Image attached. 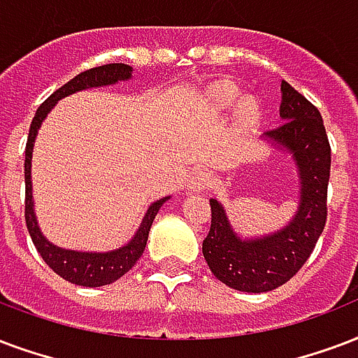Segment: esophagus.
<instances>
[{"label":"esophagus","mask_w":358,"mask_h":358,"mask_svg":"<svg viewBox=\"0 0 358 358\" xmlns=\"http://www.w3.org/2000/svg\"><path fill=\"white\" fill-rule=\"evenodd\" d=\"M208 184H210L208 173H204V171H195V173L191 174V178H189L191 191H203Z\"/></svg>","instance_id":"34e87169"}]
</instances>
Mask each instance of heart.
I'll return each mask as SVG.
<instances>
[{"label":"heart","mask_w":358,"mask_h":358,"mask_svg":"<svg viewBox=\"0 0 358 358\" xmlns=\"http://www.w3.org/2000/svg\"><path fill=\"white\" fill-rule=\"evenodd\" d=\"M236 95H238V90H236V86L227 80L217 82L214 88H212V97H214V99L223 106L231 105V103L236 99ZM238 114H240V118L244 120V122H252V120L257 118V114H259L257 103L248 97V99H244L242 103H240Z\"/></svg>","instance_id":"heart-1"}]
</instances>
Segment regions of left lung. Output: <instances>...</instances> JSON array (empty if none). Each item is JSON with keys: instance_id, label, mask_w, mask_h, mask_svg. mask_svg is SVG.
I'll use <instances>...</instances> for the list:
<instances>
[{"instance_id": "obj_1", "label": "left lung", "mask_w": 358, "mask_h": 358, "mask_svg": "<svg viewBox=\"0 0 358 358\" xmlns=\"http://www.w3.org/2000/svg\"><path fill=\"white\" fill-rule=\"evenodd\" d=\"M282 94L280 116L285 122L266 135L287 146L299 165V214L280 233L259 240H240L229 227L222 204L210 199L212 222L203 240V255L220 282L245 293H266L289 282L312 255L329 212L331 144L323 118L285 80L282 82Z\"/></svg>"}]
</instances>
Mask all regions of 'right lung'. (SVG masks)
I'll return each instance as SVG.
<instances>
[{
  "mask_svg": "<svg viewBox=\"0 0 358 358\" xmlns=\"http://www.w3.org/2000/svg\"><path fill=\"white\" fill-rule=\"evenodd\" d=\"M131 76V67L125 64H106L97 65L92 69L84 71L75 78H71L67 84L58 88L43 105L37 108L34 120H31V127H29V135H27L26 143V159H24V182H26V199H24V217H26L27 233L34 240L37 252L43 257L48 266H50L58 276H62L67 282L82 285V287H99V285H108V283L116 282L124 276L125 272L133 268V264L138 261L143 255L146 242H148V233L154 222L155 214L159 212L161 204L165 203L169 197L161 199L154 203L148 208L144 215L143 225L136 231L135 238L131 240L129 244L120 248L116 252L110 253H80V252H69V250H62L52 245L48 240L41 234L37 227V220L34 214V201H31V152H34V143L37 129H39L41 122L45 120L52 106L56 105V101L65 97V95L75 94L78 90L84 88H95V86H103V84H114L118 80H125Z\"/></svg>",
  "mask_w": 358,
  "mask_h": 358,
  "instance_id": "add662e5",
  "label": "right lung"
}]
</instances>
